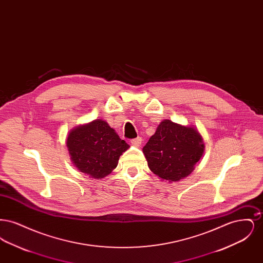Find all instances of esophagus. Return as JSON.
I'll use <instances>...</instances> for the list:
<instances>
[{
  "mask_svg": "<svg viewBox=\"0 0 263 263\" xmlns=\"http://www.w3.org/2000/svg\"><path fill=\"white\" fill-rule=\"evenodd\" d=\"M131 144L133 146H135V147H140V145L142 144V138L137 137L135 138V139H132L131 140Z\"/></svg>",
  "mask_w": 263,
  "mask_h": 263,
  "instance_id": "obj_1",
  "label": "esophagus"
}]
</instances>
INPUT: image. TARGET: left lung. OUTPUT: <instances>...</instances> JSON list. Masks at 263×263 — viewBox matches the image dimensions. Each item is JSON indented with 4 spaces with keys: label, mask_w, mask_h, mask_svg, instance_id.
<instances>
[{
    "label": "left lung",
    "mask_w": 263,
    "mask_h": 263,
    "mask_svg": "<svg viewBox=\"0 0 263 263\" xmlns=\"http://www.w3.org/2000/svg\"><path fill=\"white\" fill-rule=\"evenodd\" d=\"M204 152V143L194 127L163 120L143 153L151 171L167 181H179L194 170Z\"/></svg>",
    "instance_id": "obj_1"
}]
</instances>
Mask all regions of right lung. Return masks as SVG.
<instances>
[{
	"label": "right lung",
	"instance_id": "add662e5",
	"mask_svg": "<svg viewBox=\"0 0 263 263\" xmlns=\"http://www.w3.org/2000/svg\"><path fill=\"white\" fill-rule=\"evenodd\" d=\"M67 147L76 167L92 178H102L117 166L119 157L129 145L102 119L74 128Z\"/></svg>",
	"mask_w": 263,
	"mask_h": 263
}]
</instances>
